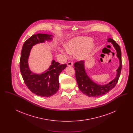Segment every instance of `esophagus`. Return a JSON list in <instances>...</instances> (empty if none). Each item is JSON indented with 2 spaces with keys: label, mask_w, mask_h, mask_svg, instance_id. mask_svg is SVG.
Returning <instances> with one entry per match:
<instances>
[{
  "label": "esophagus",
  "mask_w": 133,
  "mask_h": 133,
  "mask_svg": "<svg viewBox=\"0 0 133 133\" xmlns=\"http://www.w3.org/2000/svg\"><path fill=\"white\" fill-rule=\"evenodd\" d=\"M67 66H73V63L72 62H68L67 63Z\"/></svg>",
  "instance_id": "34e87169"
}]
</instances>
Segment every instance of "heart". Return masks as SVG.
I'll return each mask as SVG.
<instances>
[{"mask_svg": "<svg viewBox=\"0 0 133 133\" xmlns=\"http://www.w3.org/2000/svg\"><path fill=\"white\" fill-rule=\"evenodd\" d=\"M91 38L87 36H77L69 40L66 45L67 51L70 54L77 52L76 57L79 60H84L88 58L93 50L94 44ZM64 53L63 51H61Z\"/></svg>", "mask_w": 133, "mask_h": 133, "instance_id": "b5f03b06", "label": "heart"}]
</instances>
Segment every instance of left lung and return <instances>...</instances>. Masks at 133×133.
<instances>
[{
  "label": "left lung",
  "instance_id": "1",
  "mask_svg": "<svg viewBox=\"0 0 133 133\" xmlns=\"http://www.w3.org/2000/svg\"><path fill=\"white\" fill-rule=\"evenodd\" d=\"M107 42L111 43L117 52V57L119 60V66L117 69V74L114 79L106 84H99L94 82L87 75L85 67V62L81 61L74 64L76 81L80 90L89 97H97L107 94L115 87L118 82L122 69V58L120 47L113 39L108 38Z\"/></svg>",
  "mask_w": 133,
  "mask_h": 133
}]
</instances>
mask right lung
Instances as JSON below:
<instances>
[{"label": "right lung", "instance_id": "1", "mask_svg": "<svg viewBox=\"0 0 133 133\" xmlns=\"http://www.w3.org/2000/svg\"><path fill=\"white\" fill-rule=\"evenodd\" d=\"M53 35L38 33L28 39L22 46L20 60V69L24 82L33 93L37 96L48 97L56 93L59 87V76L66 68V64H60L52 60L48 69L42 73H35L30 70L28 59L33 46L39 43L50 42Z\"/></svg>", "mask_w": 133, "mask_h": 133}]
</instances>
